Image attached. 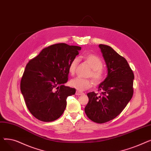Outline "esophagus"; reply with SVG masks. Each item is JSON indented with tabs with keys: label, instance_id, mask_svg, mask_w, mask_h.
Segmentation results:
<instances>
[{
	"label": "esophagus",
	"instance_id": "1",
	"mask_svg": "<svg viewBox=\"0 0 151 151\" xmlns=\"http://www.w3.org/2000/svg\"><path fill=\"white\" fill-rule=\"evenodd\" d=\"M84 93H83V92H80V91H77L76 92V96H81V95H82V94H83Z\"/></svg>",
	"mask_w": 151,
	"mask_h": 151
}]
</instances>
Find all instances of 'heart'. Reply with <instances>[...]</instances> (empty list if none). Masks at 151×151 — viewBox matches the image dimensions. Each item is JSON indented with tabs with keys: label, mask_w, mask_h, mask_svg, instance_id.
I'll return each instance as SVG.
<instances>
[{
	"label": "heart",
	"mask_w": 151,
	"mask_h": 151,
	"mask_svg": "<svg viewBox=\"0 0 151 151\" xmlns=\"http://www.w3.org/2000/svg\"><path fill=\"white\" fill-rule=\"evenodd\" d=\"M85 59L92 69L89 75L92 76L96 83H99L101 82L104 78V75H103L101 70L103 62L101 59L96 55L89 54L85 57ZM78 62L79 59L78 58H75L71 60L68 66V70L70 74H75ZM92 84L93 82L90 79H86L80 77L72 79L70 81V86L71 87L80 91H83L90 88L92 86Z\"/></svg>",
	"instance_id": "b5f03b06"
}]
</instances>
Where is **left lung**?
<instances>
[{
    "instance_id": "left-lung-1",
    "label": "left lung",
    "mask_w": 151,
    "mask_h": 151,
    "mask_svg": "<svg viewBox=\"0 0 151 151\" xmlns=\"http://www.w3.org/2000/svg\"><path fill=\"white\" fill-rule=\"evenodd\" d=\"M105 61L108 74L99 86L101 95L94 92L88 94L89 102L85 113L95 122L103 124L113 119L119 114L131 100L134 75L127 60L111 47L99 45Z\"/></svg>"
}]
</instances>
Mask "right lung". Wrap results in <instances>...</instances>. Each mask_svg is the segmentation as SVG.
I'll use <instances>...</instances> for the list:
<instances>
[{"label":"right lung","instance_id":"add662e5","mask_svg":"<svg viewBox=\"0 0 151 151\" xmlns=\"http://www.w3.org/2000/svg\"><path fill=\"white\" fill-rule=\"evenodd\" d=\"M81 47L58 43L44 48L27 64L20 88L30 113L38 120L58 119L67 106V99L75 88L65 86L69 63Z\"/></svg>","mask_w":151,"mask_h":151}]
</instances>
